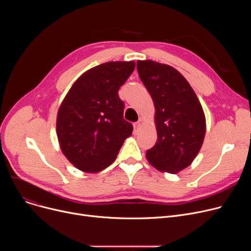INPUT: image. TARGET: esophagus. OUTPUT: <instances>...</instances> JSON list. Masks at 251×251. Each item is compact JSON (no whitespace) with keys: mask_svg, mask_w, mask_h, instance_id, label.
Segmentation results:
<instances>
[{"mask_svg":"<svg viewBox=\"0 0 251 251\" xmlns=\"http://www.w3.org/2000/svg\"><path fill=\"white\" fill-rule=\"evenodd\" d=\"M133 126H134V130H135V132H138V130L140 129V127H141V122L140 121H138V122H135L134 124H133Z\"/></svg>","mask_w":251,"mask_h":251,"instance_id":"34e87169","label":"esophagus"}]
</instances>
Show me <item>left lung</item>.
I'll return each mask as SVG.
<instances>
[{
    "label": "left lung",
    "mask_w": 251,
    "mask_h": 251,
    "mask_svg": "<svg viewBox=\"0 0 251 251\" xmlns=\"http://www.w3.org/2000/svg\"><path fill=\"white\" fill-rule=\"evenodd\" d=\"M137 71L153 100L157 140L147 151L151 165L176 174L195 159L205 135V117L194 90L169 65L138 61Z\"/></svg>",
    "instance_id": "obj_1"
}]
</instances>
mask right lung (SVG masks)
I'll return each instance as SVG.
<instances>
[{
	"instance_id": "1",
	"label": "right lung",
	"mask_w": 251,
	"mask_h": 251,
	"mask_svg": "<svg viewBox=\"0 0 251 251\" xmlns=\"http://www.w3.org/2000/svg\"><path fill=\"white\" fill-rule=\"evenodd\" d=\"M135 62H107L84 72L62 101L57 135L64 155L77 169L98 173L117 157L133 126L124 119L118 91Z\"/></svg>"
}]
</instances>
